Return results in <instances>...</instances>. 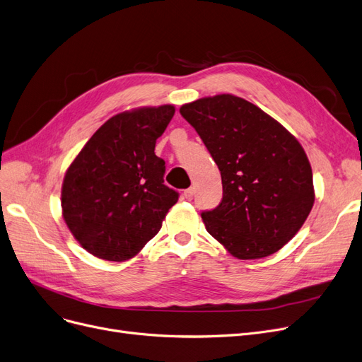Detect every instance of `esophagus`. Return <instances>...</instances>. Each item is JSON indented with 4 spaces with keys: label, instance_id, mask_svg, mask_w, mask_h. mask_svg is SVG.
<instances>
[{
    "label": "esophagus",
    "instance_id": "1",
    "mask_svg": "<svg viewBox=\"0 0 362 362\" xmlns=\"http://www.w3.org/2000/svg\"><path fill=\"white\" fill-rule=\"evenodd\" d=\"M194 195H195V189H194V187H189V189H186V191L183 192V197H185L187 201H191V199L194 198Z\"/></svg>",
    "mask_w": 362,
    "mask_h": 362
}]
</instances>
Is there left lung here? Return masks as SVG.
Masks as SVG:
<instances>
[{
	"instance_id": "obj_1",
	"label": "left lung",
	"mask_w": 362,
	"mask_h": 362,
	"mask_svg": "<svg viewBox=\"0 0 362 362\" xmlns=\"http://www.w3.org/2000/svg\"><path fill=\"white\" fill-rule=\"evenodd\" d=\"M180 114L222 176V201L201 213L207 232L243 260L276 253L315 201L302 145L260 107L232 94L186 103Z\"/></svg>"
}]
</instances>
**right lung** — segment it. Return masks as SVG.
Segmentation results:
<instances>
[{"label":"right lung","mask_w":362,"mask_h":362,"mask_svg":"<svg viewBox=\"0 0 362 362\" xmlns=\"http://www.w3.org/2000/svg\"><path fill=\"white\" fill-rule=\"evenodd\" d=\"M175 106L140 107L107 119L69 165L62 185L64 218L88 253L124 262L161 229L179 192L164 185L155 144Z\"/></svg>","instance_id":"add662e5"}]
</instances>
